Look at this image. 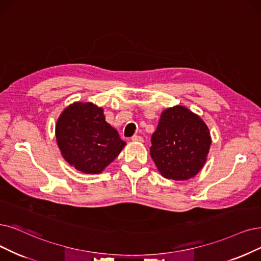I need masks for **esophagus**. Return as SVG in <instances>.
Here are the masks:
<instances>
[{
  "label": "esophagus",
  "instance_id": "1",
  "mask_svg": "<svg viewBox=\"0 0 261 261\" xmlns=\"http://www.w3.org/2000/svg\"><path fill=\"white\" fill-rule=\"evenodd\" d=\"M132 141H135V142H142L143 141V138L141 136H138V135H134V136L132 137Z\"/></svg>",
  "mask_w": 261,
  "mask_h": 261
}]
</instances>
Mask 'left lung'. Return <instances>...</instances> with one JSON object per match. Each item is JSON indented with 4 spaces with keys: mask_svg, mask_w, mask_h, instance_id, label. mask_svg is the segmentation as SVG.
<instances>
[{
    "mask_svg": "<svg viewBox=\"0 0 261 261\" xmlns=\"http://www.w3.org/2000/svg\"><path fill=\"white\" fill-rule=\"evenodd\" d=\"M151 142L150 155L164 178L184 181L202 169L211 136L199 116L186 107L174 106L162 112Z\"/></svg>",
    "mask_w": 261,
    "mask_h": 261,
    "instance_id": "left-lung-1",
    "label": "left lung"
}]
</instances>
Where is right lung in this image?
<instances>
[{
    "instance_id": "1",
    "label": "right lung",
    "mask_w": 261,
    "mask_h": 261,
    "mask_svg": "<svg viewBox=\"0 0 261 261\" xmlns=\"http://www.w3.org/2000/svg\"><path fill=\"white\" fill-rule=\"evenodd\" d=\"M56 137L65 161L83 173H100L125 143L108 124L103 110L92 102H74L61 113Z\"/></svg>"
}]
</instances>
